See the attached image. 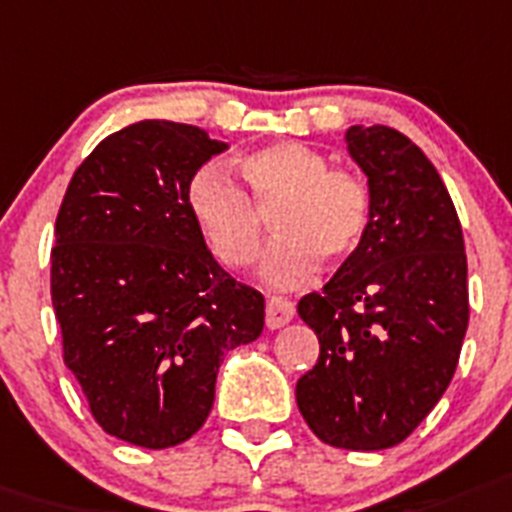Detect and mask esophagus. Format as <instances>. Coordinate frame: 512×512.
Masks as SVG:
<instances>
[{
  "mask_svg": "<svg viewBox=\"0 0 512 512\" xmlns=\"http://www.w3.org/2000/svg\"><path fill=\"white\" fill-rule=\"evenodd\" d=\"M294 317V304L283 296H270L268 307H265V322L268 328H283L286 322H291Z\"/></svg>",
  "mask_w": 512,
  "mask_h": 512,
  "instance_id": "esophagus-1",
  "label": "esophagus"
}]
</instances>
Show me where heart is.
<instances>
[{"instance_id":"obj_1","label":"heart","mask_w":512,"mask_h":512,"mask_svg":"<svg viewBox=\"0 0 512 512\" xmlns=\"http://www.w3.org/2000/svg\"><path fill=\"white\" fill-rule=\"evenodd\" d=\"M239 169L252 201L221 166L200 169L187 187L197 229L226 268L255 263L263 244L260 212L279 210L273 218L278 239L260 263V278L273 286L304 283L320 257L346 260L367 234V184L351 171L328 169L320 150L283 140L244 153Z\"/></svg>"}]
</instances>
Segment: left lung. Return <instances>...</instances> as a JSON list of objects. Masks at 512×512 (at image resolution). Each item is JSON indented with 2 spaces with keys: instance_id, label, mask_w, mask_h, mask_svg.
<instances>
[{
  "instance_id": "8db88e82",
  "label": "left lung",
  "mask_w": 512,
  "mask_h": 512,
  "mask_svg": "<svg viewBox=\"0 0 512 512\" xmlns=\"http://www.w3.org/2000/svg\"><path fill=\"white\" fill-rule=\"evenodd\" d=\"M367 176L369 226L299 317L320 356L296 382L309 429L333 448H393L448 390L468 328L463 231L437 169L390 127L346 130Z\"/></svg>"
}]
</instances>
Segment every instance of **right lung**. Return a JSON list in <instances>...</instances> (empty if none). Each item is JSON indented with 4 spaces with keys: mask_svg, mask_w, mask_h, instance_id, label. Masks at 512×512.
<instances>
[{
    "mask_svg": "<svg viewBox=\"0 0 512 512\" xmlns=\"http://www.w3.org/2000/svg\"><path fill=\"white\" fill-rule=\"evenodd\" d=\"M226 148L192 124L143 119L93 148L59 208L64 364L103 432L130 445L190 440L223 354L263 333V294L216 263L187 205L192 176Z\"/></svg>",
    "mask_w": 512,
    "mask_h": 512,
    "instance_id": "1",
    "label": "right lung"
}]
</instances>
